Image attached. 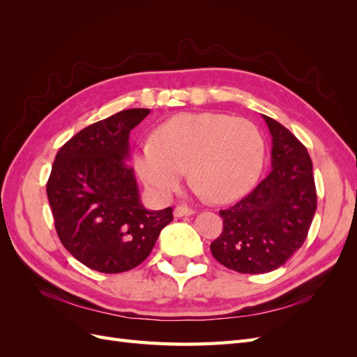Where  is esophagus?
Wrapping results in <instances>:
<instances>
[{"label":"esophagus","mask_w":357,"mask_h":357,"mask_svg":"<svg viewBox=\"0 0 357 357\" xmlns=\"http://www.w3.org/2000/svg\"><path fill=\"white\" fill-rule=\"evenodd\" d=\"M195 214V210H192L186 205H178V207L174 208V218H186V215Z\"/></svg>","instance_id":"esophagus-1"}]
</instances>
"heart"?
<instances>
[{
	"label": "heart",
	"instance_id": "b5f03b06",
	"mask_svg": "<svg viewBox=\"0 0 357 357\" xmlns=\"http://www.w3.org/2000/svg\"><path fill=\"white\" fill-rule=\"evenodd\" d=\"M265 146L256 126L223 113H178L160 123L153 142L137 147L134 164L159 199L177 192L186 176L201 195L231 202L253 188L264 167Z\"/></svg>",
	"mask_w": 357,
	"mask_h": 357
}]
</instances>
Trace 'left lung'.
I'll use <instances>...</instances> for the list:
<instances>
[{
    "mask_svg": "<svg viewBox=\"0 0 357 357\" xmlns=\"http://www.w3.org/2000/svg\"><path fill=\"white\" fill-rule=\"evenodd\" d=\"M262 117L273 139L271 172L234 207L219 211L223 231L210 245L215 261L241 274L284 265L304 244L317 208L305 146L282 123Z\"/></svg>",
    "mask_w": 357,
    "mask_h": 357,
    "instance_id": "obj_1",
    "label": "left lung"
}]
</instances>
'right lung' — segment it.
Masks as SVG:
<instances>
[{"instance_id":"right-lung-1","label":"right lung","mask_w":357,"mask_h":357,"mask_svg":"<svg viewBox=\"0 0 357 357\" xmlns=\"http://www.w3.org/2000/svg\"><path fill=\"white\" fill-rule=\"evenodd\" d=\"M150 113L129 109L82 129L56 153L47 198L63 247L105 274L138 266L152 252L172 208L147 210L128 165L129 134Z\"/></svg>"}]
</instances>
